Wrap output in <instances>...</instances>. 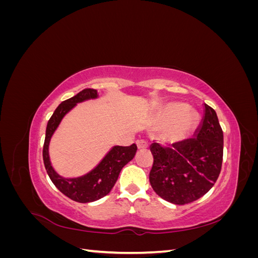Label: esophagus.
I'll list each match as a JSON object with an SVG mask.
<instances>
[{"instance_id": "34e87169", "label": "esophagus", "mask_w": 258, "mask_h": 258, "mask_svg": "<svg viewBox=\"0 0 258 258\" xmlns=\"http://www.w3.org/2000/svg\"><path fill=\"white\" fill-rule=\"evenodd\" d=\"M137 146L139 150H145V148H147V142L144 141V140H138L137 141Z\"/></svg>"}]
</instances>
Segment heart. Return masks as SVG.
Here are the masks:
<instances>
[{"instance_id": "obj_1", "label": "heart", "mask_w": 258, "mask_h": 258, "mask_svg": "<svg viewBox=\"0 0 258 258\" xmlns=\"http://www.w3.org/2000/svg\"><path fill=\"white\" fill-rule=\"evenodd\" d=\"M163 124H174L167 132L166 139L168 141H177L190 130L195 122V115L191 112H186V107L182 104L168 105L161 115Z\"/></svg>"}]
</instances>
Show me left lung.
Segmentation results:
<instances>
[{
    "mask_svg": "<svg viewBox=\"0 0 258 258\" xmlns=\"http://www.w3.org/2000/svg\"><path fill=\"white\" fill-rule=\"evenodd\" d=\"M224 137L217 115L205 104L201 124L194 138L172 145H151L154 157L150 182L154 191L171 204L183 206L201 198L221 173Z\"/></svg>",
    "mask_w": 258,
    "mask_h": 258,
    "instance_id": "obj_1",
    "label": "left lung"
}]
</instances>
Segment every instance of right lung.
Returning <instances> with one entry per match:
<instances>
[{"label": "right lung", "mask_w": 258, "mask_h": 258, "mask_svg": "<svg viewBox=\"0 0 258 258\" xmlns=\"http://www.w3.org/2000/svg\"><path fill=\"white\" fill-rule=\"evenodd\" d=\"M97 97L98 92L96 89L86 88L76 96L59 104L48 120L43 146L44 166L51 182L67 197L81 204H87L106 196L114 187L121 169L134 159L138 150L136 144L130 146H114L95 169L80 177H62L52 169L49 160L48 146L53 132L58 128L64 115L71 111L77 103L85 100L96 99Z\"/></svg>", "instance_id": "add662e5"}]
</instances>
